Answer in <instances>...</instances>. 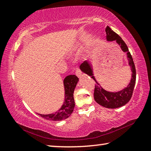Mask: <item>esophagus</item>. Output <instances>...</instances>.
<instances>
[{
    "mask_svg": "<svg viewBox=\"0 0 151 151\" xmlns=\"http://www.w3.org/2000/svg\"><path fill=\"white\" fill-rule=\"evenodd\" d=\"M75 74H76V76H78V77H80V76H81V75H82V72H81V70H80L79 68H76V72H75Z\"/></svg>",
    "mask_w": 151,
    "mask_h": 151,
    "instance_id": "34e87169",
    "label": "esophagus"
}]
</instances>
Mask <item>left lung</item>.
<instances>
[{
	"label": "left lung",
	"mask_w": 151,
	"mask_h": 151,
	"mask_svg": "<svg viewBox=\"0 0 151 151\" xmlns=\"http://www.w3.org/2000/svg\"><path fill=\"white\" fill-rule=\"evenodd\" d=\"M106 32L107 41H116L117 44L120 46L122 50L127 54L128 64L130 66L132 70V78L130 83L127 87L119 91L109 92L103 88L99 83L95 80V76L93 74L92 66L87 60H85L81 63L80 69L84 73L91 76V78L95 81L94 91V99L95 101L106 108L114 109L124 106L130 100L136 83V68L132 57L129 52L127 45L123 41V40L116 33H115L109 26H107L106 28Z\"/></svg>",
	"instance_id": "left-lung-1"
}]
</instances>
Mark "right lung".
<instances>
[{
	"label": "right lung",
	"instance_id": "1",
	"mask_svg": "<svg viewBox=\"0 0 151 151\" xmlns=\"http://www.w3.org/2000/svg\"><path fill=\"white\" fill-rule=\"evenodd\" d=\"M78 81V78L75 75L67 76L64 79V101L62 107L54 113L37 114L42 118L52 121H61L68 118L73 113L75 106L73 93Z\"/></svg>",
	"mask_w": 151,
	"mask_h": 151
}]
</instances>
